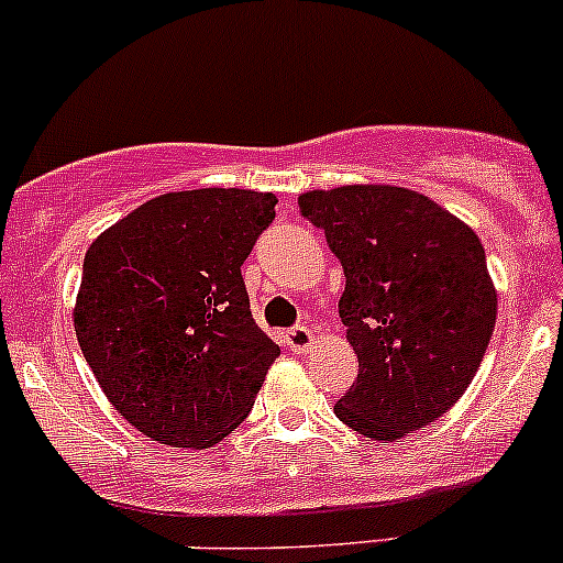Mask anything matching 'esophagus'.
I'll return each instance as SVG.
<instances>
[{"instance_id": "1", "label": "esophagus", "mask_w": 563, "mask_h": 563, "mask_svg": "<svg viewBox=\"0 0 563 563\" xmlns=\"http://www.w3.org/2000/svg\"><path fill=\"white\" fill-rule=\"evenodd\" d=\"M286 343H288V349L297 351V354H305V351L313 349V343H316L313 329H310V327L288 329V332H286Z\"/></svg>"}]
</instances>
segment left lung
I'll list each match as a JSON object with an SVG mask.
<instances>
[{
  "instance_id": "1",
  "label": "left lung",
  "mask_w": 563,
  "mask_h": 563,
  "mask_svg": "<svg viewBox=\"0 0 563 563\" xmlns=\"http://www.w3.org/2000/svg\"><path fill=\"white\" fill-rule=\"evenodd\" d=\"M345 272L340 318L360 360L334 402L373 441L435 422L468 389L496 327V288L479 236L422 192L345 185L299 196Z\"/></svg>"
}]
</instances>
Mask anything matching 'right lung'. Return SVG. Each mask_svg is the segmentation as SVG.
Returning <instances> with one entry per match:
<instances>
[{
	"label": "right lung",
	"instance_id": "obj_1",
	"mask_svg": "<svg viewBox=\"0 0 563 563\" xmlns=\"http://www.w3.org/2000/svg\"><path fill=\"white\" fill-rule=\"evenodd\" d=\"M275 203L240 187L166 192L89 245L73 310L78 345L146 439L207 450L245 422L280 356L242 280Z\"/></svg>",
	"mask_w": 563,
	"mask_h": 563
}]
</instances>
